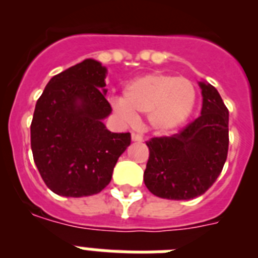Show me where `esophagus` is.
Listing matches in <instances>:
<instances>
[{"label": "esophagus", "mask_w": 258, "mask_h": 258, "mask_svg": "<svg viewBox=\"0 0 258 258\" xmlns=\"http://www.w3.org/2000/svg\"><path fill=\"white\" fill-rule=\"evenodd\" d=\"M132 141H133V142H142L143 138H142V136H140V134L133 133L132 134Z\"/></svg>", "instance_id": "34e87169"}]
</instances>
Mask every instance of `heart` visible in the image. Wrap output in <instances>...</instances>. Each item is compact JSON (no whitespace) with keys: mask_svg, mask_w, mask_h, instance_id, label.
<instances>
[{"mask_svg":"<svg viewBox=\"0 0 258 258\" xmlns=\"http://www.w3.org/2000/svg\"><path fill=\"white\" fill-rule=\"evenodd\" d=\"M197 90L186 77L149 74L132 80L112 106L118 116L131 121L136 113H147V122L156 133H169L181 126L192 112Z\"/></svg>","mask_w":258,"mask_h":258,"instance_id":"1","label":"heart"}]
</instances>
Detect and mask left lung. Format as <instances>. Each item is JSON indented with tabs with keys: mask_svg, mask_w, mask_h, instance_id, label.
Wrapping results in <instances>:
<instances>
[{
	"mask_svg": "<svg viewBox=\"0 0 258 258\" xmlns=\"http://www.w3.org/2000/svg\"><path fill=\"white\" fill-rule=\"evenodd\" d=\"M202 113L170 137L146 142L150 156L146 187L163 199L190 200L206 192L218 178L229 150V109L217 89L199 83Z\"/></svg>",
	"mask_w": 258,
	"mask_h": 258,
	"instance_id": "left-lung-1",
	"label": "left lung"
}]
</instances>
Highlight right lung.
<instances>
[{
    "instance_id": "1",
    "label": "right lung",
    "mask_w": 258,
    "mask_h": 258,
    "mask_svg": "<svg viewBox=\"0 0 258 258\" xmlns=\"http://www.w3.org/2000/svg\"><path fill=\"white\" fill-rule=\"evenodd\" d=\"M107 70L85 59L55 75L36 103L31 124L33 160L56 195L101 192L112 178L131 133H111L103 118L112 108L104 95Z\"/></svg>"
}]
</instances>
